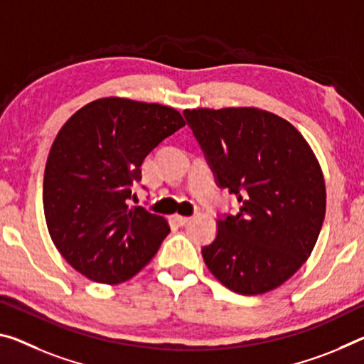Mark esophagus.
Here are the masks:
<instances>
[{"label": "esophagus", "instance_id": "34e87169", "mask_svg": "<svg viewBox=\"0 0 364 364\" xmlns=\"http://www.w3.org/2000/svg\"><path fill=\"white\" fill-rule=\"evenodd\" d=\"M175 220L176 223L180 225V227H184V225H188L191 222V217H183V215H175Z\"/></svg>", "mask_w": 364, "mask_h": 364}]
</instances>
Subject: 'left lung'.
<instances>
[{
  "mask_svg": "<svg viewBox=\"0 0 364 364\" xmlns=\"http://www.w3.org/2000/svg\"><path fill=\"white\" fill-rule=\"evenodd\" d=\"M184 118L215 175L240 203L218 217L203 247L207 267L240 295H262L290 279L314 250L326 217L319 161L295 126L265 109L196 108Z\"/></svg>",
  "mask_w": 364,
  "mask_h": 364,
  "instance_id": "left-lung-1",
  "label": "left lung"
}]
</instances>
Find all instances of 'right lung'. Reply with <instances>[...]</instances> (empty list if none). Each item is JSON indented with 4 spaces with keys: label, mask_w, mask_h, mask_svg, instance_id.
Returning <instances> with one entry per match:
<instances>
[{
    "label": "right lung",
    "mask_w": 364,
    "mask_h": 364,
    "mask_svg": "<svg viewBox=\"0 0 364 364\" xmlns=\"http://www.w3.org/2000/svg\"><path fill=\"white\" fill-rule=\"evenodd\" d=\"M186 124L159 103L107 97L77 109L58 132L43 176V210L61 256L87 279L117 285L157 255L164 217L129 207L132 183L159 144Z\"/></svg>",
    "instance_id": "add662e5"
}]
</instances>
